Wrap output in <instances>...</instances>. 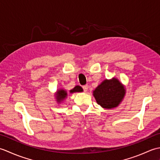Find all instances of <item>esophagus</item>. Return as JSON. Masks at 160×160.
<instances>
[{
	"mask_svg": "<svg viewBox=\"0 0 160 160\" xmlns=\"http://www.w3.org/2000/svg\"><path fill=\"white\" fill-rule=\"evenodd\" d=\"M88 88H89V86L87 85V84H86V85H83L82 86V89H83V90H84V91H87V90H88Z\"/></svg>",
	"mask_w": 160,
	"mask_h": 160,
	"instance_id": "34e87169",
	"label": "esophagus"
}]
</instances>
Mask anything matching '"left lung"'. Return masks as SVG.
Returning a JSON list of instances; mask_svg holds the SVG:
<instances>
[{"instance_id": "8db88e82", "label": "left lung", "mask_w": 160, "mask_h": 160, "mask_svg": "<svg viewBox=\"0 0 160 160\" xmlns=\"http://www.w3.org/2000/svg\"><path fill=\"white\" fill-rule=\"evenodd\" d=\"M125 90L116 78L105 80L93 91V96L98 104L105 108L116 107L123 99Z\"/></svg>"}]
</instances>
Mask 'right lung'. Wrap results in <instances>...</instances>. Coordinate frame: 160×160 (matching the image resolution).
<instances>
[{"instance_id": "right-lung-1", "label": "right lung", "mask_w": 160, "mask_h": 160, "mask_svg": "<svg viewBox=\"0 0 160 160\" xmlns=\"http://www.w3.org/2000/svg\"><path fill=\"white\" fill-rule=\"evenodd\" d=\"M82 88L80 87V86H76L72 90L70 91V93H73V92H81L82 91ZM67 92L65 91H64L63 89L60 90L57 92V95H56V98L58 102H60L61 100H63L64 98L67 96Z\"/></svg>"}]
</instances>
